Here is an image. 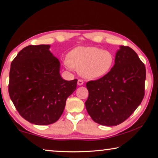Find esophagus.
I'll return each mask as SVG.
<instances>
[{
    "label": "esophagus",
    "mask_w": 158,
    "mask_h": 158,
    "mask_svg": "<svg viewBox=\"0 0 158 158\" xmlns=\"http://www.w3.org/2000/svg\"><path fill=\"white\" fill-rule=\"evenodd\" d=\"M77 84L79 85H82L83 84V81L81 79H79L78 81H77Z\"/></svg>",
    "instance_id": "1"
}]
</instances>
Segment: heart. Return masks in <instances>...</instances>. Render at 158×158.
<instances>
[{"mask_svg": "<svg viewBox=\"0 0 158 158\" xmlns=\"http://www.w3.org/2000/svg\"><path fill=\"white\" fill-rule=\"evenodd\" d=\"M114 57L110 51L94 46H79L70 52L65 65L73 67L80 75L88 79H99L112 70Z\"/></svg>", "mask_w": 158, "mask_h": 158, "instance_id": "1", "label": "heart"}]
</instances>
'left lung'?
Returning a JSON list of instances; mask_svg holds the SVG:
<instances>
[{
  "instance_id": "obj_1",
  "label": "left lung",
  "mask_w": 158,
  "mask_h": 158,
  "mask_svg": "<svg viewBox=\"0 0 158 158\" xmlns=\"http://www.w3.org/2000/svg\"><path fill=\"white\" fill-rule=\"evenodd\" d=\"M146 69L136 52L120 46L110 73L86 83L89 95L85 104L92 119L106 126L124 122L143 99Z\"/></svg>"
}]
</instances>
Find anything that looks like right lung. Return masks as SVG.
<instances>
[{"mask_svg": "<svg viewBox=\"0 0 158 158\" xmlns=\"http://www.w3.org/2000/svg\"><path fill=\"white\" fill-rule=\"evenodd\" d=\"M49 48L24 47L12 61L9 72V94L15 109L23 118L38 125L56 122L77 88V79L61 78L60 61Z\"/></svg>", "mask_w": 158, "mask_h": 158, "instance_id": "obj_1", "label": "right lung"}]
</instances>
